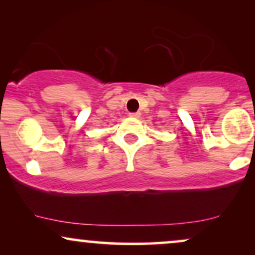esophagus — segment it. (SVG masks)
Instances as JSON below:
<instances>
[{"label": "esophagus", "instance_id": "34e87169", "mask_svg": "<svg viewBox=\"0 0 255 255\" xmlns=\"http://www.w3.org/2000/svg\"><path fill=\"white\" fill-rule=\"evenodd\" d=\"M141 115V114L139 113V111H136V113H130L129 116H131V118H139V116Z\"/></svg>", "mask_w": 255, "mask_h": 255}]
</instances>
